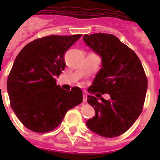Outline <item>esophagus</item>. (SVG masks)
Wrapping results in <instances>:
<instances>
[{
    "instance_id": "obj_1",
    "label": "esophagus",
    "mask_w": 160,
    "mask_h": 160,
    "mask_svg": "<svg viewBox=\"0 0 160 160\" xmlns=\"http://www.w3.org/2000/svg\"><path fill=\"white\" fill-rule=\"evenodd\" d=\"M87 101V94H86V93H84V94H83V102H86Z\"/></svg>"
}]
</instances>
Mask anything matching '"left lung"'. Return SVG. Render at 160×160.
Returning a JSON list of instances; mask_svg holds the SVG:
<instances>
[{
    "label": "left lung",
    "instance_id": "8db88e82",
    "mask_svg": "<svg viewBox=\"0 0 160 160\" xmlns=\"http://www.w3.org/2000/svg\"><path fill=\"white\" fill-rule=\"evenodd\" d=\"M83 41L102 59V68L88 90L97 94L87 96L95 115L86 124L101 136L117 137L128 131L142 112L148 90L145 72L136 53L114 35L85 34ZM105 92L110 100L101 97Z\"/></svg>",
    "mask_w": 160,
    "mask_h": 160
}]
</instances>
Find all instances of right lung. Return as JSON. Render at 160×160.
Listing matches in <instances>:
<instances>
[{
  "label": "right lung",
  "mask_w": 160,
  "mask_h": 160,
  "mask_svg": "<svg viewBox=\"0 0 160 160\" xmlns=\"http://www.w3.org/2000/svg\"><path fill=\"white\" fill-rule=\"evenodd\" d=\"M82 34L51 35L27 44L14 61L7 81L10 106L25 128L38 133L56 128L70 109L82 102L78 87L58 86L64 55Z\"/></svg>",
  "instance_id": "obj_1"
}]
</instances>
